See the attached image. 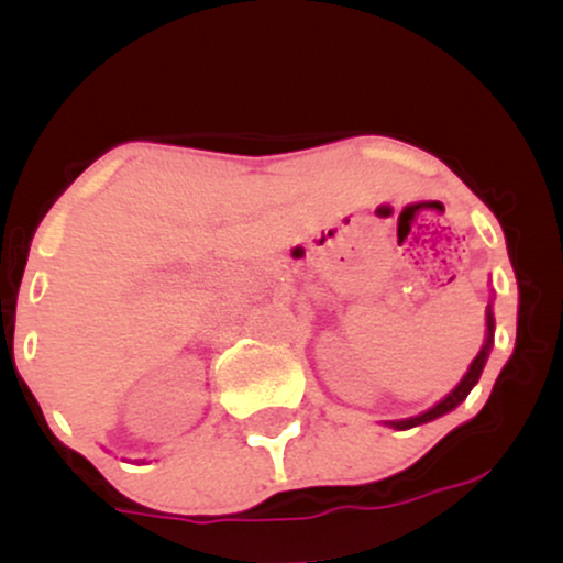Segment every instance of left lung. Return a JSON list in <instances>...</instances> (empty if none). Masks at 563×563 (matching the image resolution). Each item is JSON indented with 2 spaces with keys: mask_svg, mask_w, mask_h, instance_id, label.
<instances>
[{
  "mask_svg": "<svg viewBox=\"0 0 563 563\" xmlns=\"http://www.w3.org/2000/svg\"><path fill=\"white\" fill-rule=\"evenodd\" d=\"M493 333H495V320H493V309H487V344L482 346V352L476 354V360L474 363H471V367H468V373L466 376H463V380L461 384L455 386V389H452L448 397L442 399V402L439 405H434L431 407V410H426L423 416H416V418H407V421H394L391 426L394 429H412V426H421V423H429V421H434V418H439V416H444V412H450L452 407H457L463 402V399L468 397V391L474 389V384L476 380H479V376H482V367H484V363H487V354H489V346H493Z\"/></svg>",
  "mask_w": 563,
  "mask_h": 563,
  "instance_id": "1",
  "label": "left lung"
}]
</instances>
